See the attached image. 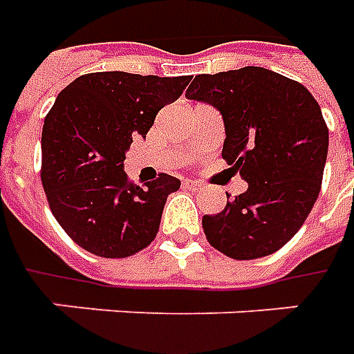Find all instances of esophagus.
<instances>
[{
	"instance_id": "1",
	"label": "esophagus",
	"mask_w": 354,
	"mask_h": 354,
	"mask_svg": "<svg viewBox=\"0 0 354 354\" xmlns=\"http://www.w3.org/2000/svg\"><path fill=\"white\" fill-rule=\"evenodd\" d=\"M185 187L190 190H202V183H198V181H185Z\"/></svg>"
}]
</instances>
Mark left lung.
<instances>
[{"instance_id": "1", "label": "left lung", "mask_w": 354, "mask_h": 354, "mask_svg": "<svg viewBox=\"0 0 354 354\" xmlns=\"http://www.w3.org/2000/svg\"><path fill=\"white\" fill-rule=\"evenodd\" d=\"M185 97L219 110L223 158L248 183L221 213L204 215L207 242L240 261L274 253L301 229L320 192L328 127L318 102L261 66L200 74Z\"/></svg>"}]
</instances>
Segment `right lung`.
Here are the masks:
<instances>
[{"mask_svg": "<svg viewBox=\"0 0 354 354\" xmlns=\"http://www.w3.org/2000/svg\"><path fill=\"white\" fill-rule=\"evenodd\" d=\"M189 82L95 72L59 93L41 131V183L55 219L84 250L129 257L156 238L165 200L181 181L160 173L142 189L133 185L124 171L125 152Z\"/></svg>", "mask_w": 354, "mask_h": 354, "instance_id": "obj_1", "label": "right lung"}]
</instances>
